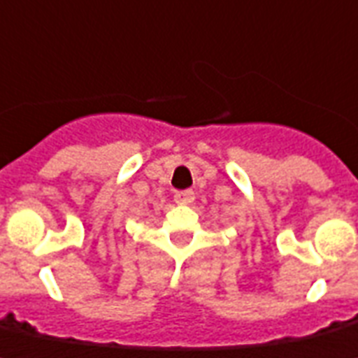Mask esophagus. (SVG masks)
Wrapping results in <instances>:
<instances>
[{
    "mask_svg": "<svg viewBox=\"0 0 358 358\" xmlns=\"http://www.w3.org/2000/svg\"><path fill=\"white\" fill-rule=\"evenodd\" d=\"M173 199H176L177 204H181V206H185V204H190L194 203L195 199V194L192 190H182V192H177L176 195H173Z\"/></svg>",
    "mask_w": 358,
    "mask_h": 358,
    "instance_id": "esophagus-1",
    "label": "esophagus"
}]
</instances>
